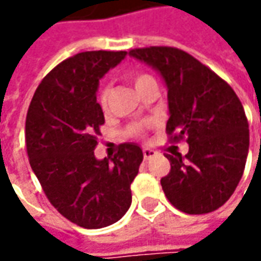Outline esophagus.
<instances>
[{
    "mask_svg": "<svg viewBox=\"0 0 261 261\" xmlns=\"http://www.w3.org/2000/svg\"><path fill=\"white\" fill-rule=\"evenodd\" d=\"M142 152H144V158H145V160H149V158H152V156L156 155L155 151H154V149H149V148H145Z\"/></svg>",
    "mask_w": 261,
    "mask_h": 261,
    "instance_id": "34e87169",
    "label": "esophagus"
}]
</instances>
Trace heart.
<instances>
[{
  "mask_svg": "<svg viewBox=\"0 0 261 261\" xmlns=\"http://www.w3.org/2000/svg\"><path fill=\"white\" fill-rule=\"evenodd\" d=\"M130 81H132V84L135 87V90L139 93L146 84H149V83H152L154 81V78L151 75H148V74H142V72H136V74H132L130 75ZM109 97H110V87H103L101 88V91H100V103L103 107L107 106V101H109Z\"/></svg>",
  "mask_w": 261,
  "mask_h": 261,
  "instance_id": "1",
  "label": "heart"
}]
</instances>
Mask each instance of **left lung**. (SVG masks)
Listing matches in <instances>:
<instances>
[{"label": "left lung", "instance_id": "obj_1", "mask_svg": "<svg viewBox=\"0 0 261 261\" xmlns=\"http://www.w3.org/2000/svg\"><path fill=\"white\" fill-rule=\"evenodd\" d=\"M129 55L164 80L167 134L189 144L185 156L166 155L171 164L161 178L167 199L190 215L216 211L234 193L246 167L250 132L240 98L214 71L177 47L151 46Z\"/></svg>", "mask_w": 261, "mask_h": 261}]
</instances>
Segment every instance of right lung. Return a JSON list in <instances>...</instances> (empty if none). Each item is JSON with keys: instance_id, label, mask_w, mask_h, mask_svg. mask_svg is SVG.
Returning <instances> with one entry per match:
<instances>
[{"instance_id": "1", "label": "right lung", "mask_w": 261, "mask_h": 261, "mask_svg": "<svg viewBox=\"0 0 261 261\" xmlns=\"http://www.w3.org/2000/svg\"><path fill=\"white\" fill-rule=\"evenodd\" d=\"M127 52H81L56 65L37 87L25 117V146L49 202L71 222L98 229L117 222L132 203L130 185L144 160L126 142L115 158L94 155L100 126V80Z\"/></svg>"}]
</instances>
